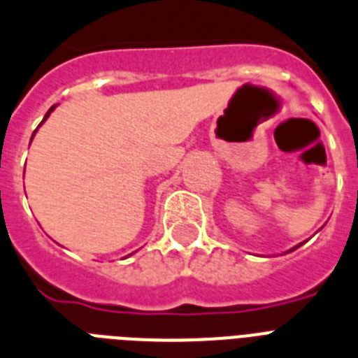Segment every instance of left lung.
<instances>
[{
    "instance_id": "8db88e82",
    "label": "left lung",
    "mask_w": 358,
    "mask_h": 358,
    "mask_svg": "<svg viewBox=\"0 0 358 358\" xmlns=\"http://www.w3.org/2000/svg\"><path fill=\"white\" fill-rule=\"evenodd\" d=\"M301 245H303V243H300V245H296V246H294V248H290V250H289V252H294V250H296V248H300V246H301ZM289 252H285V254H289Z\"/></svg>"
}]
</instances>
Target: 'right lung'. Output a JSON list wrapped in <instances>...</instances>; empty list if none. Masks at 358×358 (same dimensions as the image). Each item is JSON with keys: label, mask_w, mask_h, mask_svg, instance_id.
Segmentation results:
<instances>
[{"label": "right lung", "mask_w": 358, "mask_h": 358, "mask_svg": "<svg viewBox=\"0 0 358 358\" xmlns=\"http://www.w3.org/2000/svg\"><path fill=\"white\" fill-rule=\"evenodd\" d=\"M55 108H57V104H55V106H51V108H49V112L48 113H45V117H43L42 119V123H43V121H45V119H48L49 117V115H51V112H53V110ZM42 123H40V124H42ZM38 130V129H36ZM36 130H34V134H36ZM34 134H33V138H34ZM33 138H31V141H33Z\"/></svg>", "instance_id": "obj_1"}]
</instances>
